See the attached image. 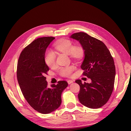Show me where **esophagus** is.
Instances as JSON below:
<instances>
[{"mask_svg":"<svg viewBox=\"0 0 131 131\" xmlns=\"http://www.w3.org/2000/svg\"><path fill=\"white\" fill-rule=\"evenodd\" d=\"M67 82H68V83L69 84H70L71 83H73V81H72V80H68Z\"/></svg>","mask_w":131,"mask_h":131,"instance_id":"34e87169","label":"esophagus"}]
</instances>
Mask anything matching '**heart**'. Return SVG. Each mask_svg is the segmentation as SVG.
<instances>
[{"instance_id":"1","label":"heart","mask_w":131,"mask_h":131,"mask_svg":"<svg viewBox=\"0 0 131 131\" xmlns=\"http://www.w3.org/2000/svg\"><path fill=\"white\" fill-rule=\"evenodd\" d=\"M55 49L58 51L69 54L74 59H81L84 55V50L80 46H73L71 40L61 39L59 40L54 44ZM45 62L46 65L52 68L55 65L56 54L52 51H47L45 56ZM75 67L74 66H70L60 68L58 72L60 75L64 77H69L74 71Z\"/></svg>"}]
</instances>
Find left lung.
<instances>
[{
	"mask_svg": "<svg viewBox=\"0 0 131 131\" xmlns=\"http://www.w3.org/2000/svg\"><path fill=\"white\" fill-rule=\"evenodd\" d=\"M70 38L79 41L84 50L82 74L92 81L91 83L75 81L80 88L79 101L89 108H100L107 103L113 92L115 76L113 58L103 42L86 33H75Z\"/></svg>",
	"mask_w": 131,
	"mask_h": 131,
	"instance_id": "1",
	"label": "left lung"
}]
</instances>
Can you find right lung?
<instances>
[{
  "mask_svg": "<svg viewBox=\"0 0 131 131\" xmlns=\"http://www.w3.org/2000/svg\"><path fill=\"white\" fill-rule=\"evenodd\" d=\"M54 39L35 40L23 50L17 64V80L23 94L29 105L42 114L53 112L60 106L62 92L68 85L66 81H59L49 87L46 80L49 68L45 62V52Z\"/></svg>",
  "mask_w": 131,
  "mask_h": 131,
  "instance_id": "add662e5",
  "label": "right lung"
}]
</instances>
